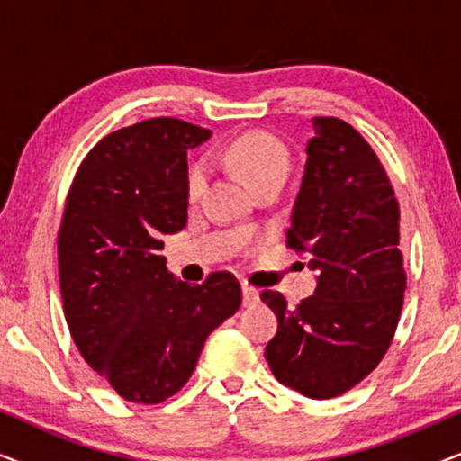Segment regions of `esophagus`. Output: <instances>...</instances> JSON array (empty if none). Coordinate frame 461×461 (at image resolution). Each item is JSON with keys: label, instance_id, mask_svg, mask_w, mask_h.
<instances>
[{"label": "esophagus", "instance_id": "34e87169", "mask_svg": "<svg viewBox=\"0 0 461 461\" xmlns=\"http://www.w3.org/2000/svg\"><path fill=\"white\" fill-rule=\"evenodd\" d=\"M243 306H256L258 302H260V292H258L256 287L248 285V283H243Z\"/></svg>", "mask_w": 461, "mask_h": 461}]
</instances>
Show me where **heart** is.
I'll list each match as a JSON object with an SVG mask.
<instances>
[{
	"label": "heart",
	"mask_w": 461,
	"mask_h": 461,
	"mask_svg": "<svg viewBox=\"0 0 461 461\" xmlns=\"http://www.w3.org/2000/svg\"><path fill=\"white\" fill-rule=\"evenodd\" d=\"M224 161L235 167L251 186L264 182L285 180L289 172V153L279 138L268 131H248L235 138L224 150ZM205 186V169L194 166L188 174V197H197Z\"/></svg>",
	"instance_id": "1"
}]
</instances>
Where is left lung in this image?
Listing matches in <instances>:
<instances>
[{"label": "left lung", "instance_id": "8db88e82", "mask_svg": "<svg viewBox=\"0 0 461 461\" xmlns=\"http://www.w3.org/2000/svg\"><path fill=\"white\" fill-rule=\"evenodd\" d=\"M306 166L287 245L306 251L317 289L295 308L262 292L279 327L268 367L308 399L357 386L386 355L399 325L407 276L399 249V203L374 149L342 119L312 117Z\"/></svg>", "mask_w": 461, "mask_h": 461}]
</instances>
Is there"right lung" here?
<instances>
[{
  "label": "right lung",
  "instance_id": "obj_1",
  "mask_svg": "<svg viewBox=\"0 0 461 461\" xmlns=\"http://www.w3.org/2000/svg\"><path fill=\"white\" fill-rule=\"evenodd\" d=\"M210 130L172 117L104 136L75 174L59 276L81 357L125 401L157 405L188 382L210 333L241 306L226 270L201 285L167 273L163 237L188 218L186 150Z\"/></svg>",
  "mask_w": 461,
  "mask_h": 461
}]
</instances>
